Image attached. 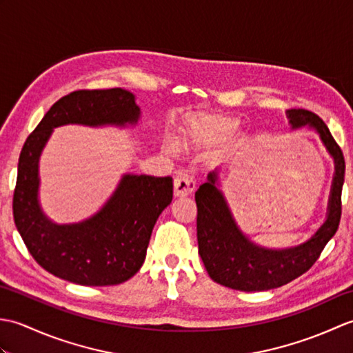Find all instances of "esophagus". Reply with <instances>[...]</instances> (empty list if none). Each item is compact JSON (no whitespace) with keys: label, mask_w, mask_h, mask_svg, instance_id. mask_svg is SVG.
Returning a JSON list of instances; mask_svg holds the SVG:
<instances>
[{"label":"esophagus","mask_w":353,"mask_h":353,"mask_svg":"<svg viewBox=\"0 0 353 353\" xmlns=\"http://www.w3.org/2000/svg\"><path fill=\"white\" fill-rule=\"evenodd\" d=\"M196 188V182L194 179L188 174H179L174 179V196L176 197H185L190 196V194Z\"/></svg>","instance_id":"34e87169"}]
</instances>
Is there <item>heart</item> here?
Returning a JSON list of instances; mask_svg holds the SVG:
<instances>
[{"label":"heart","mask_w":353,"mask_h":353,"mask_svg":"<svg viewBox=\"0 0 353 353\" xmlns=\"http://www.w3.org/2000/svg\"><path fill=\"white\" fill-rule=\"evenodd\" d=\"M238 121L235 118H214L192 127L181 139L182 145H211L224 139L235 129Z\"/></svg>","instance_id":"obj_1"}]
</instances>
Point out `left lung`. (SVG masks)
<instances>
[{"mask_svg": "<svg viewBox=\"0 0 353 353\" xmlns=\"http://www.w3.org/2000/svg\"><path fill=\"white\" fill-rule=\"evenodd\" d=\"M291 130L316 132L326 152L334 159V177L329 192L326 220L311 238L287 249H268L253 243L232 214L226 196L220 188L219 171L196 192L199 254L209 277L224 287L239 291H267L294 281L314 265L329 243L341 219V190L344 183V157L327 125L316 114L305 109L285 112Z\"/></svg>", "mask_w": 353, "mask_h": 353, "instance_id": "obj_1", "label": "left lung"}]
</instances>
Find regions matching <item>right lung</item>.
<instances>
[{"label": "right lung", "mask_w": 353, "mask_h": 353, "mask_svg": "<svg viewBox=\"0 0 353 353\" xmlns=\"http://www.w3.org/2000/svg\"><path fill=\"white\" fill-rule=\"evenodd\" d=\"M141 109L125 89L76 91L52 104L27 138L18 162L13 219L42 268L77 285L129 281L144 264L154 224L172 200V179L124 174L99 211L79 223L57 224L39 201V161L56 127L137 125Z\"/></svg>", "instance_id": "obj_1"}]
</instances>
